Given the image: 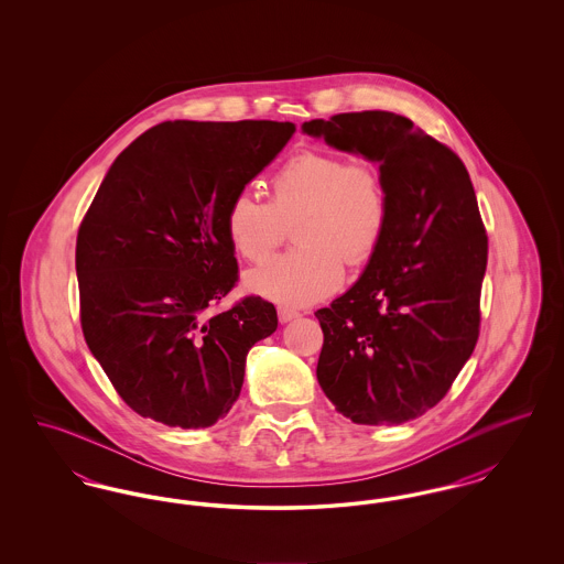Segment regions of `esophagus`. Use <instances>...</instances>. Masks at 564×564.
I'll use <instances>...</instances> for the list:
<instances>
[{
    "label": "esophagus",
    "instance_id": "34e87169",
    "mask_svg": "<svg viewBox=\"0 0 564 564\" xmlns=\"http://www.w3.org/2000/svg\"><path fill=\"white\" fill-rule=\"evenodd\" d=\"M279 322L281 323H288L292 322V319H295V317H300V313L297 311H292V308H285V306H279Z\"/></svg>",
    "mask_w": 564,
    "mask_h": 564
}]
</instances>
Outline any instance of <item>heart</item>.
Masks as SVG:
<instances>
[{
    "instance_id": "1",
    "label": "heart",
    "mask_w": 564,
    "mask_h": 564,
    "mask_svg": "<svg viewBox=\"0 0 564 564\" xmlns=\"http://www.w3.org/2000/svg\"><path fill=\"white\" fill-rule=\"evenodd\" d=\"M269 189V203L239 192L224 217L226 239L249 262L264 258L295 221L300 247L247 272L253 294L313 304L343 285L345 258L352 267L364 264L384 239L389 198L375 162L304 150L272 173Z\"/></svg>"
}]
</instances>
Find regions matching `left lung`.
<instances>
[{
    "instance_id": "left-lung-1",
    "label": "left lung",
    "mask_w": 564,
    "mask_h": 564,
    "mask_svg": "<svg viewBox=\"0 0 564 564\" xmlns=\"http://www.w3.org/2000/svg\"><path fill=\"white\" fill-rule=\"evenodd\" d=\"M302 131L378 162L389 224L359 281L315 317L323 393L357 425L423 416L480 336L488 237L455 152L391 111L311 120Z\"/></svg>"
}]
</instances>
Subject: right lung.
I'll return each mask as SVG.
<instances>
[{"instance_id":"right-lung-1","label":"right lung","mask_w":564,"mask_h":564,"mask_svg":"<svg viewBox=\"0 0 564 564\" xmlns=\"http://www.w3.org/2000/svg\"><path fill=\"white\" fill-rule=\"evenodd\" d=\"M292 122H162L109 166L76 242L86 345L137 414L212 427L239 400L249 349L276 329L239 281L224 217L292 139Z\"/></svg>"}]
</instances>
